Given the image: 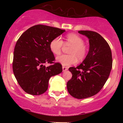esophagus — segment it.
<instances>
[{
	"label": "esophagus",
	"instance_id": "esophagus-1",
	"mask_svg": "<svg viewBox=\"0 0 123 123\" xmlns=\"http://www.w3.org/2000/svg\"><path fill=\"white\" fill-rule=\"evenodd\" d=\"M68 69V68L65 67V66H62V70H63V72H65Z\"/></svg>",
	"mask_w": 123,
	"mask_h": 123
}]
</instances>
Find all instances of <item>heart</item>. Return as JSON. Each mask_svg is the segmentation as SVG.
Here are the masks:
<instances>
[{
	"mask_svg": "<svg viewBox=\"0 0 123 123\" xmlns=\"http://www.w3.org/2000/svg\"><path fill=\"white\" fill-rule=\"evenodd\" d=\"M84 42L83 38L79 35L74 33L68 34L65 37V44L72 46L69 50L70 55H61L57 57V61L63 66H69L76 63L77 59L83 60L86 57L88 51ZM63 46V41L60 37H57L51 41L50 49L54 54L60 55Z\"/></svg>",
	"mask_w": 123,
	"mask_h": 123,
	"instance_id": "heart-1",
	"label": "heart"
}]
</instances>
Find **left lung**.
<instances>
[{"instance_id":"obj_1","label":"left lung","mask_w":123,"mask_h":123,"mask_svg":"<svg viewBox=\"0 0 123 123\" xmlns=\"http://www.w3.org/2000/svg\"><path fill=\"white\" fill-rule=\"evenodd\" d=\"M89 39L88 53L81 64L69 70L72 77L67 83V89L74 98H89L98 93L108 80L111 68L112 57L109 45L95 32L79 31Z\"/></svg>"}]
</instances>
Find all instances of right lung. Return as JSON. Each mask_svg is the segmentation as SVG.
Masks as SVG:
<instances>
[{
	"label": "right lung",
	"mask_w": 123,
	"mask_h": 123,
	"mask_svg": "<svg viewBox=\"0 0 123 123\" xmlns=\"http://www.w3.org/2000/svg\"><path fill=\"white\" fill-rule=\"evenodd\" d=\"M65 30L44 25L32 26L24 32L17 42L14 51L12 70L20 87L33 95L47 91L51 76L62 72V65L53 63L55 57L50 43Z\"/></svg>",
	"instance_id": "right-lung-1"
}]
</instances>
